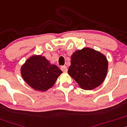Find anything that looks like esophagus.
Returning a JSON list of instances; mask_svg holds the SVG:
<instances>
[{"label": "esophagus", "mask_w": 127, "mask_h": 127, "mask_svg": "<svg viewBox=\"0 0 127 127\" xmlns=\"http://www.w3.org/2000/svg\"><path fill=\"white\" fill-rule=\"evenodd\" d=\"M61 70H62L63 72H66L68 71V68L66 66H61Z\"/></svg>", "instance_id": "esophagus-1"}]
</instances>
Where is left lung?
Masks as SVG:
<instances>
[{
	"label": "left lung",
	"instance_id": "8db88e82",
	"mask_svg": "<svg viewBox=\"0 0 127 127\" xmlns=\"http://www.w3.org/2000/svg\"><path fill=\"white\" fill-rule=\"evenodd\" d=\"M108 66L104 54L85 47L73 53L68 73L82 89L91 90L101 85L105 80Z\"/></svg>",
	"mask_w": 127,
	"mask_h": 127
}]
</instances>
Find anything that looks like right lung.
Instances as JSON below:
<instances>
[{
    "label": "right lung",
    "mask_w": 127,
    "mask_h": 127,
    "mask_svg": "<svg viewBox=\"0 0 127 127\" xmlns=\"http://www.w3.org/2000/svg\"><path fill=\"white\" fill-rule=\"evenodd\" d=\"M22 77L30 87L36 91H47L55 84L62 71L41 55H33L22 65Z\"/></svg>",
    "instance_id": "right-lung-1"
}]
</instances>
